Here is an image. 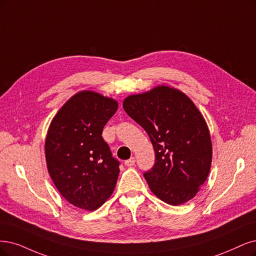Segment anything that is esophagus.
<instances>
[{
    "mask_svg": "<svg viewBox=\"0 0 256 256\" xmlns=\"http://www.w3.org/2000/svg\"><path fill=\"white\" fill-rule=\"evenodd\" d=\"M135 157H130V159H128V160H126V162H124V164L126 166H133L134 164H135Z\"/></svg>",
    "mask_w": 256,
    "mask_h": 256,
    "instance_id": "obj_1",
    "label": "esophagus"
}]
</instances>
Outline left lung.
<instances>
[{"label": "left lung", "mask_w": 256, "mask_h": 256, "mask_svg": "<svg viewBox=\"0 0 256 256\" xmlns=\"http://www.w3.org/2000/svg\"><path fill=\"white\" fill-rule=\"evenodd\" d=\"M123 108L144 128L154 146L155 164L144 174L150 191L172 206L192 200L212 162L210 132L193 101L160 85L126 97Z\"/></svg>", "instance_id": "left-lung-1"}]
</instances>
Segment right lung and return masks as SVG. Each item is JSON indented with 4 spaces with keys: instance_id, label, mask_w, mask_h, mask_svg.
Listing matches in <instances>:
<instances>
[{
    "instance_id": "add662e5",
    "label": "right lung",
    "mask_w": 256,
    "mask_h": 256,
    "mask_svg": "<svg viewBox=\"0 0 256 256\" xmlns=\"http://www.w3.org/2000/svg\"><path fill=\"white\" fill-rule=\"evenodd\" d=\"M117 108L116 100L79 92L56 112L47 132L48 173L65 200L82 210H97L115 190L120 164L101 135Z\"/></svg>"
}]
</instances>
